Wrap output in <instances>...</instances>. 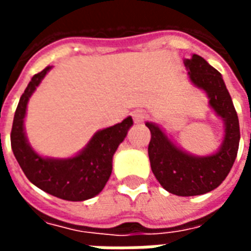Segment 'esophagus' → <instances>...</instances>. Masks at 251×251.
Wrapping results in <instances>:
<instances>
[{
    "mask_svg": "<svg viewBox=\"0 0 251 251\" xmlns=\"http://www.w3.org/2000/svg\"><path fill=\"white\" fill-rule=\"evenodd\" d=\"M145 117H147V115H145V113L141 111V110H136V111L133 113V120H134L136 124H141V122H144Z\"/></svg>",
    "mask_w": 251,
    "mask_h": 251,
    "instance_id": "esophagus-1",
    "label": "esophagus"
}]
</instances>
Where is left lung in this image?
Masks as SVG:
<instances>
[{
  "instance_id": "1",
  "label": "left lung",
  "mask_w": 251,
  "mask_h": 251,
  "mask_svg": "<svg viewBox=\"0 0 251 251\" xmlns=\"http://www.w3.org/2000/svg\"><path fill=\"white\" fill-rule=\"evenodd\" d=\"M184 64L192 83L207 93L210 106L226 124L219 152L207 157H194L174 145L158 126L152 122L145 125L151 130L148 147L151 168L158 183L171 194L195 196L215 189L226 179L237 157L241 133L237 111L221 72L199 55H192Z\"/></svg>"
}]
</instances>
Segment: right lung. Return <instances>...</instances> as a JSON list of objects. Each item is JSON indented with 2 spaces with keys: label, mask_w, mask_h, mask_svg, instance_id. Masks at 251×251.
Segmentation results:
<instances>
[{
  "label": "right lung",
  "mask_w": 251,
  "mask_h": 251,
  "mask_svg": "<svg viewBox=\"0 0 251 251\" xmlns=\"http://www.w3.org/2000/svg\"><path fill=\"white\" fill-rule=\"evenodd\" d=\"M50 68L48 66L36 74L20 98L10 133L12 151L28 180L47 194L71 201L91 199L107 183L113 169V154L124 141L133 120L127 117L121 124L98 131L87 148L75 157L51 160L39 156L26 142L24 117L30 95Z\"/></svg>",
  "instance_id": "obj_1"
}]
</instances>
